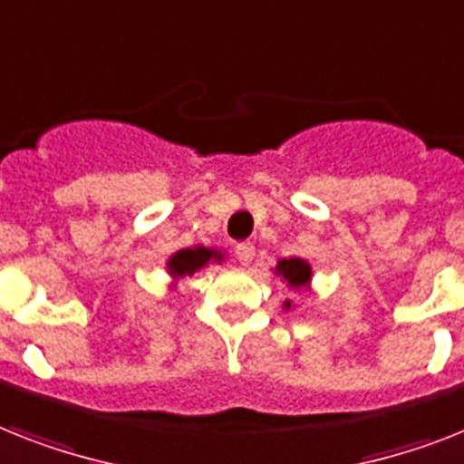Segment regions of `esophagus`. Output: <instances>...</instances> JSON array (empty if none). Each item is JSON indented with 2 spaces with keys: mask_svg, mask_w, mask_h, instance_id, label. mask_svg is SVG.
Returning <instances> with one entry per match:
<instances>
[{
  "mask_svg": "<svg viewBox=\"0 0 464 464\" xmlns=\"http://www.w3.org/2000/svg\"><path fill=\"white\" fill-rule=\"evenodd\" d=\"M235 256H237V260H239L241 266H248V263H251V260H254V256H256L254 244H251V241H241V244H237Z\"/></svg>",
  "mask_w": 464,
  "mask_h": 464,
  "instance_id": "esophagus-1",
  "label": "esophagus"
}]
</instances>
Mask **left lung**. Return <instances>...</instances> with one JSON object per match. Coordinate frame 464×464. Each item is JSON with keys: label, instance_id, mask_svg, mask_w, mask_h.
Segmentation results:
<instances>
[{"label": "left lung", "instance_id": "left-lung-1", "mask_svg": "<svg viewBox=\"0 0 464 464\" xmlns=\"http://www.w3.org/2000/svg\"><path fill=\"white\" fill-rule=\"evenodd\" d=\"M275 273L279 277L286 279V286L292 289H308L310 277H313V270H310V263L304 258H282L277 263V270ZM285 308H292V301H286Z\"/></svg>", "mask_w": 464, "mask_h": 464}]
</instances>
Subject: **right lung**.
Returning a JSON list of instances; mask_svg holds the SVG:
<instances>
[{
    "instance_id": "1",
    "label": "right lung",
    "mask_w": 464,
    "mask_h": 464,
    "mask_svg": "<svg viewBox=\"0 0 464 464\" xmlns=\"http://www.w3.org/2000/svg\"><path fill=\"white\" fill-rule=\"evenodd\" d=\"M223 260V254L216 251V248H206V246H194V248H179L178 254H172L168 258L166 267L168 275L172 279L179 277H191L194 273H198L201 267H206L208 263H220Z\"/></svg>"
}]
</instances>
